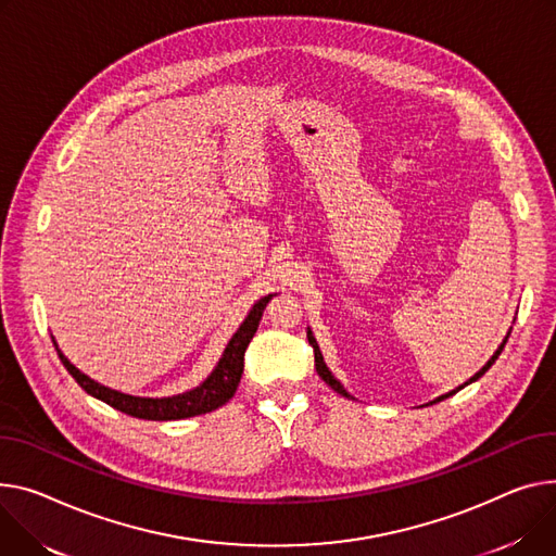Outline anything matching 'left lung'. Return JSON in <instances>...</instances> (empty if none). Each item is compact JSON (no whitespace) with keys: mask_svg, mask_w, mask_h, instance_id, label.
<instances>
[{"mask_svg":"<svg viewBox=\"0 0 556 556\" xmlns=\"http://www.w3.org/2000/svg\"><path fill=\"white\" fill-rule=\"evenodd\" d=\"M509 332H511V330H509ZM509 332H507V336H505V340H503V344H501V346H498V351H496V353H494V355H492V359H490V362H488V364H485V366H483V368H480V371H478V374H476V376H473V378H471V380H469V382H465V384H463V387H458V389H454V391H450V393H445V395H440V397H435V400H433V402H440V400H445V397H450V395H454V393H458V391H460V389H465V387H467V384H471V382H476V380H478V378H480V376H485V371H488V368H490V366H492V364H494V362H496V359H498V355H501V351H503V349H505V342H507V338H509ZM308 344H311V346H313V353H315V368H317V374H319V378H321V380H324V382H326V384H328V387H330V389H332V391H338V393H342V395H344V397H351V395H349V393H346V391H344V387H342V384H340V382H338V380H336V378H332V374H330V371H328V368H326V364H324V357H321V353H319V346H317V342H315V338H313V332H311V330H308Z\"/></svg>","mask_w":556,"mask_h":556,"instance_id":"1","label":"left lung"}]
</instances>
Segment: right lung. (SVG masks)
<instances>
[{
  "instance_id": "1",
  "label": "right lung",
  "mask_w": 556,
  "mask_h": 556,
  "mask_svg": "<svg viewBox=\"0 0 556 556\" xmlns=\"http://www.w3.org/2000/svg\"><path fill=\"white\" fill-rule=\"evenodd\" d=\"M270 300H273V294H268V298H264V300H258L252 306L250 315L245 317V321L239 326V330L232 336L230 344L226 346L224 357L218 359L212 376L201 387H197L192 391H185L180 395H172V397H136V395H127V393H121V391H114V389H106V387L93 382L91 378H87L85 374H80L78 368L62 355L55 340H53V344L58 349V355H60L64 368L73 378H76V382L89 395L106 402L109 406H114V409H118L127 416L140 418V420L192 418V416H201V414H210V412L218 409V406H224L237 393V387H239L241 376H243L245 349H248L250 340L254 338L258 321H262L264 308Z\"/></svg>"
}]
</instances>
